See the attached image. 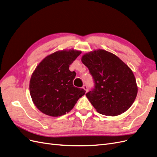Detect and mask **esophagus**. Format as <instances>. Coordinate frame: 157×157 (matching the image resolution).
<instances>
[{"label": "esophagus", "instance_id": "obj_1", "mask_svg": "<svg viewBox=\"0 0 157 157\" xmlns=\"http://www.w3.org/2000/svg\"><path fill=\"white\" fill-rule=\"evenodd\" d=\"M82 88H83V89H84L86 92H87V91H88V87H87L86 85H84Z\"/></svg>", "mask_w": 157, "mask_h": 157}]
</instances>
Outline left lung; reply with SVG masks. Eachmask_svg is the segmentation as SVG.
<instances>
[{
  "label": "left lung",
  "mask_w": 157,
  "mask_h": 157,
  "mask_svg": "<svg viewBox=\"0 0 157 157\" xmlns=\"http://www.w3.org/2000/svg\"><path fill=\"white\" fill-rule=\"evenodd\" d=\"M81 61L94 80V88L86 96L96 111L112 117L126 111L137 94L131 69L116 55L102 49L84 54Z\"/></svg>",
  "instance_id": "obj_1"
}]
</instances>
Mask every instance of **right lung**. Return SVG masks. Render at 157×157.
I'll list each match as a JSON object with an SVG mask.
<instances>
[{
    "label": "right lung",
    "mask_w": 157,
    "mask_h": 157,
    "mask_svg": "<svg viewBox=\"0 0 157 157\" xmlns=\"http://www.w3.org/2000/svg\"><path fill=\"white\" fill-rule=\"evenodd\" d=\"M80 54L81 51L73 49L57 51L47 56L33 71L30 95L42 113L50 117L63 115L85 94L84 89L73 86L76 73L69 69Z\"/></svg>",
    "instance_id": "obj_1"
}]
</instances>
